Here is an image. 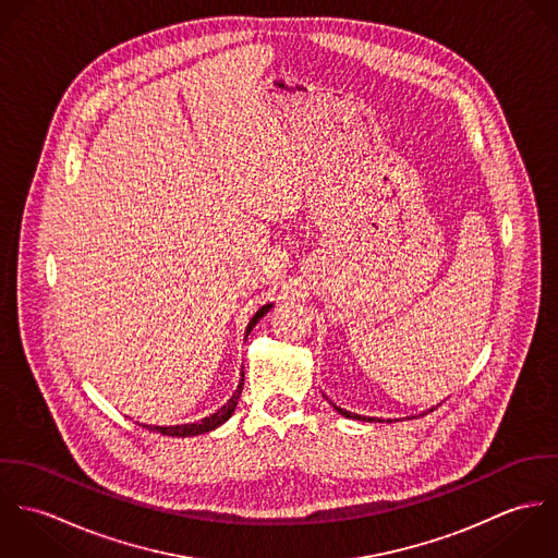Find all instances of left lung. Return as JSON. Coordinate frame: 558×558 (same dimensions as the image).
<instances>
[{"mask_svg":"<svg viewBox=\"0 0 558 558\" xmlns=\"http://www.w3.org/2000/svg\"><path fill=\"white\" fill-rule=\"evenodd\" d=\"M335 410H337L339 414L348 416V418H363V421H365V416H361V414H352V412H348V410H343V408H339V405H335ZM367 421H374V418H369V416H367Z\"/></svg>","mask_w":558,"mask_h":558,"instance_id":"left-lung-1","label":"left lung"}]
</instances>
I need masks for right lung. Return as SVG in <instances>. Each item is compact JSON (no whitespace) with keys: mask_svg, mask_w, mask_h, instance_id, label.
<instances>
[{"mask_svg":"<svg viewBox=\"0 0 558 558\" xmlns=\"http://www.w3.org/2000/svg\"><path fill=\"white\" fill-rule=\"evenodd\" d=\"M272 305H264L251 322H248V326H246V335L251 332V328L257 324V319L262 318L268 310H270ZM242 385H244V378H242V383L239 385V389H236V393L232 396V399L226 403V405H221L215 414H210V416H206V418H202V421H197V423H184V425H169V427H159V425H144V427H148V429H153V432H160L162 436H195V434H204V432H210V429H215V427H219L221 423H226L230 416H232V412H234V408H236V403H239L240 393H242Z\"/></svg>","mask_w":558,"mask_h":558,"instance_id":"add662e5","label":"right lung"}]
</instances>
